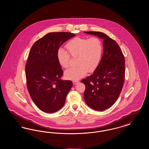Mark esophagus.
Returning <instances> with one entry per match:
<instances>
[{"mask_svg":"<svg viewBox=\"0 0 149 149\" xmlns=\"http://www.w3.org/2000/svg\"><path fill=\"white\" fill-rule=\"evenodd\" d=\"M79 82V81H74L72 83H73V84H74V85H75V84H78Z\"/></svg>","mask_w":149,"mask_h":149,"instance_id":"obj_1","label":"esophagus"}]
</instances>
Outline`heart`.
<instances>
[{"label": "heart", "instance_id": "b5f03b06", "mask_svg": "<svg viewBox=\"0 0 149 149\" xmlns=\"http://www.w3.org/2000/svg\"><path fill=\"white\" fill-rule=\"evenodd\" d=\"M66 52L59 50L57 58L59 65L63 68L70 65V57L76 58L75 68L65 71L64 77L68 80H78L85 77L87 72L95 71L100 63L103 52V45L101 40L96 37L90 38L76 37L66 43Z\"/></svg>", "mask_w": 149, "mask_h": 149}]
</instances>
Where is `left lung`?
<instances>
[{"label": "left lung", "mask_w": 149, "mask_h": 149, "mask_svg": "<svg viewBox=\"0 0 149 149\" xmlns=\"http://www.w3.org/2000/svg\"><path fill=\"white\" fill-rule=\"evenodd\" d=\"M103 39L104 52L100 63L92 75L81 80L85 85L86 104L96 111L112 106L122 91L125 74L124 55L118 43L100 32H85Z\"/></svg>", "instance_id": "left-lung-1"}]
</instances>
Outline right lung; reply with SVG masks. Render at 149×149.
Masks as SVG:
<instances>
[{
	"mask_svg": "<svg viewBox=\"0 0 149 149\" xmlns=\"http://www.w3.org/2000/svg\"><path fill=\"white\" fill-rule=\"evenodd\" d=\"M71 32H51L36 41L25 66L29 95L43 112L54 113L64 106L72 86L71 80H62L63 75L57 54L60 47L71 37Z\"/></svg>",
	"mask_w": 149,
	"mask_h": 149,
	"instance_id": "obj_1",
	"label": "right lung"
}]
</instances>
